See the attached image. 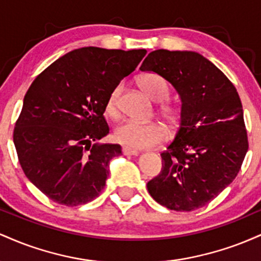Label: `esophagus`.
Segmentation results:
<instances>
[{
    "mask_svg": "<svg viewBox=\"0 0 261 261\" xmlns=\"http://www.w3.org/2000/svg\"><path fill=\"white\" fill-rule=\"evenodd\" d=\"M122 153L126 155H137L139 154V151H136V149H133L130 147H122Z\"/></svg>",
    "mask_w": 261,
    "mask_h": 261,
    "instance_id": "esophagus-1",
    "label": "esophagus"
}]
</instances>
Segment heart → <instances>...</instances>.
I'll list each match as a JSON object with an SVG mask.
<instances>
[{
  "mask_svg": "<svg viewBox=\"0 0 261 261\" xmlns=\"http://www.w3.org/2000/svg\"><path fill=\"white\" fill-rule=\"evenodd\" d=\"M139 85L143 92L155 103H161L160 113L169 125H176L180 120L181 110L176 104L166 101L170 97V87L163 77L157 73H146L139 79ZM122 83H118L108 95L106 112L110 116L119 114V98ZM166 128L158 122H140L126 120L121 122L114 131V137L121 145L130 148H151L166 139Z\"/></svg>",
  "mask_w": 261,
  "mask_h": 261,
  "instance_id": "obj_1",
  "label": "heart"
}]
</instances>
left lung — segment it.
I'll return each mask as SVG.
<instances>
[{
    "mask_svg": "<svg viewBox=\"0 0 261 261\" xmlns=\"http://www.w3.org/2000/svg\"><path fill=\"white\" fill-rule=\"evenodd\" d=\"M140 70L166 79L181 99L180 126L161 153V173L147 182L149 195L174 211L202 207L234 180L249 147L238 92L194 51L154 50Z\"/></svg>",
    "mask_w": 261,
    "mask_h": 261,
    "instance_id": "8db88e82",
    "label": "left lung"
}]
</instances>
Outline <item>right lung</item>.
<instances>
[{"label":"right lung","instance_id":"right-lung-1","mask_svg":"<svg viewBox=\"0 0 261 261\" xmlns=\"http://www.w3.org/2000/svg\"><path fill=\"white\" fill-rule=\"evenodd\" d=\"M146 53L81 47L33 81L13 142L27 178L54 202L82 205L106 187L109 162L121 154L120 145L97 142L109 134L108 95Z\"/></svg>","mask_w":261,"mask_h":261}]
</instances>
